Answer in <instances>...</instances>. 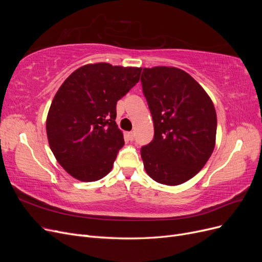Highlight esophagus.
Masks as SVG:
<instances>
[{
	"label": "esophagus",
	"instance_id": "esophagus-1",
	"mask_svg": "<svg viewBox=\"0 0 262 262\" xmlns=\"http://www.w3.org/2000/svg\"><path fill=\"white\" fill-rule=\"evenodd\" d=\"M134 137H136V134H134V132H128V138H129L130 141H133Z\"/></svg>",
	"mask_w": 262,
	"mask_h": 262
}]
</instances>
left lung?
Here are the masks:
<instances>
[{"mask_svg":"<svg viewBox=\"0 0 262 262\" xmlns=\"http://www.w3.org/2000/svg\"><path fill=\"white\" fill-rule=\"evenodd\" d=\"M141 83L154 123L153 141L141 148L145 171L163 185L184 184L203 168L215 146V108L180 69L145 68Z\"/></svg>","mask_w":262,"mask_h":262,"instance_id":"1","label":"left lung"}]
</instances>
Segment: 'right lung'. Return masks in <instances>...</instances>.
<instances>
[{
    "instance_id": "1",
    "label": "right lung",
    "mask_w": 262,
    "mask_h": 262,
    "mask_svg": "<svg viewBox=\"0 0 262 262\" xmlns=\"http://www.w3.org/2000/svg\"><path fill=\"white\" fill-rule=\"evenodd\" d=\"M141 68L95 63L78 68L60 86L47 117V136L58 163L81 181L112 170L123 144L117 101L140 80Z\"/></svg>"
}]
</instances>
